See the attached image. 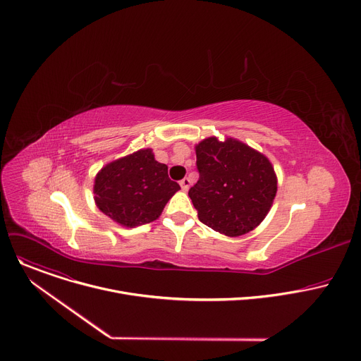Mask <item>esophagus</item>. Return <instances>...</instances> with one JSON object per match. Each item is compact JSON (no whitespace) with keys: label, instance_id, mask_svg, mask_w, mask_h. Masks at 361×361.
I'll return each mask as SVG.
<instances>
[{"label":"esophagus","instance_id":"1","mask_svg":"<svg viewBox=\"0 0 361 361\" xmlns=\"http://www.w3.org/2000/svg\"><path fill=\"white\" fill-rule=\"evenodd\" d=\"M180 185H181V188H183V191H187L188 188H190V185H191V181H190V178H183L181 181H180Z\"/></svg>","mask_w":361,"mask_h":361}]
</instances>
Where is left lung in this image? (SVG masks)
<instances>
[{"mask_svg": "<svg viewBox=\"0 0 361 361\" xmlns=\"http://www.w3.org/2000/svg\"><path fill=\"white\" fill-rule=\"evenodd\" d=\"M195 154L200 178L188 195L198 220L228 237L254 230L277 192L270 160L235 138L209 137L195 145Z\"/></svg>", "mask_w": 361, "mask_h": 361, "instance_id": "8db88e82", "label": "left lung"}]
</instances>
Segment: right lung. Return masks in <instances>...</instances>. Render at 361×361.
<instances>
[{
    "mask_svg": "<svg viewBox=\"0 0 361 361\" xmlns=\"http://www.w3.org/2000/svg\"><path fill=\"white\" fill-rule=\"evenodd\" d=\"M178 190L169 178V167L156 161L151 148L109 163L94 180L97 207L124 227L157 220Z\"/></svg>",
    "mask_w": 361,
    "mask_h": 361,
    "instance_id": "obj_1",
    "label": "right lung"
}]
</instances>
